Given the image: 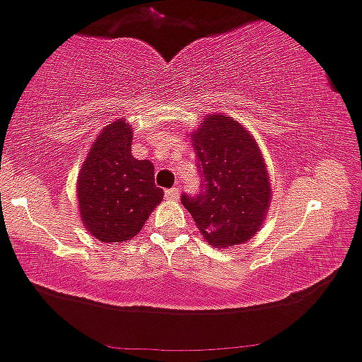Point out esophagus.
Returning a JSON list of instances; mask_svg holds the SVG:
<instances>
[{"instance_id": "34e87169", "label": "esophagus", "mask_w": 362, "mask_h": 362, "mask_svg": "<svg viewBox=\"0 0 362 362\" xmlns=\"http://www.w3.org/2000/svg\"><path fill=\"white\" fill-rule=\"evenodd\" d=\"M167 200H177L180 198V188H170L165 192Z\"/></svg>"}]
</instances>
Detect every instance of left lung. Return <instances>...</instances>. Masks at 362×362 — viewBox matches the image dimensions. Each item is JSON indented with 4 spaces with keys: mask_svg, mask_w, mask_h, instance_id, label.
<instances>
[{
    "mask_svg": "<svg viewBox=\"0 0 362 362\" xmlns=\"http://www.w3.org/2000/svg\"><path fill=\"white\" fill-rule=\"evenodd\" d=\"M189 139L205 192L185 193L182 205L216 248L248 242L262 228L273 195L257 139L238 120L221 114L205 115Z\"/></svg>",
    "mask_w": 362,
    "mask_h": 362,
    "instance_id": "left-lung-1",
    "label": "left lung"
}]
</instances>
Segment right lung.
Instances as JSON below:
<instances>
[{"label": "right lung", "mask_w": 362, "mask_h": 362, "mask_svg": "<svg viewBox=\"0 0 362 362\" xmlns=\"http://www.w3.org/2000/svg\"><path fill=\"white\" fill-rule=\"evenodd\" d=\"M133 129L126 119L96 136L77 176V205L89 235L105 243L134 238L164 198L153 164L131 155Z\"/></svg>", "instance_id": "1"}]
</instances>
